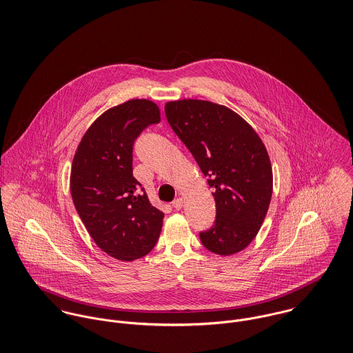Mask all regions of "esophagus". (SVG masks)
<instances>
[{"label": "esophagus", "instance_id": "34e87169", "mask_svg": "<svg viewBox=\"0 0 353 353\" xmlns=\"http://www.w3.org/2000/svg\"><path fill=\"white\" fill-rule=\"evenodd\" d=\"M172 206H173L176 210H180V209L183 208V199H181V198H177L176 201H173Z\"/></svg>", "mask_w": 353, "mask_h": 353}]
</instances>
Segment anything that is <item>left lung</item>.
Instances as JSON below:
<instances>
[{
  "mask_svg": "<svg viewBox=\"0 0 353 353\" xmlns=\"http://www.w3.org/2000/svg\"><path fill=\"white\" fill-rule=\"evenodd\" d=\"M165 114L214 190L216 215L199 233L202 244L218 255L244 250L259 232L273 192L265 144L239 114L209 101L168 102Z\"/></svg>",
  "mask_w": 353,
  "mask_h": 353,
  "instance_id": "8db88e82",
  "label": "left lung"
}]
</instances>
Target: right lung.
<instances>
[{"label": "right lung", "mask_w": 353, "mask_h": 353, "mask_svg": "<svg viewBox=\"0 0 353 353\" xmlns=\"http://www.w3.org/2000/svg\"><path fill=\"white\" fill-rule=\"evenodd\" d=\"M159 121L151 101L114 106L87 130L72 161L74 209L97 245L120 261L147 255L162 229L163 212L150 203L132 173L135 141Z\"/></svg>", "instance_id": "obj_1"}]
</instances>
